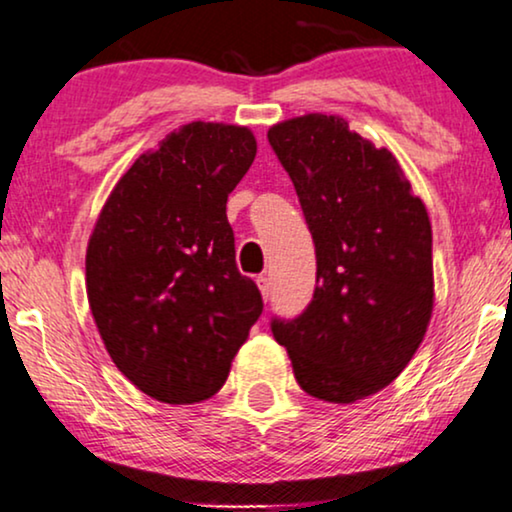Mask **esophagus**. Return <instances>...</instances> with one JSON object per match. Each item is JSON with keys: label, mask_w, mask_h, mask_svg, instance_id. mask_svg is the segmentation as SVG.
<instances>
[{"label": "esophagus", "mask_w": 512, "mask_h": 512, "mask_svg": "<svg viewBox=\"0 0 512 512\" xmlns=\"http://www.w3.org/2000/svg\"><path fill=\"white\" fill-rule=\"evenodd\" d=\"M257 288H260L264 299L271 297V283H269L267 276H257Z\"/></svg>", "instance_id": "1"}]
</instances>
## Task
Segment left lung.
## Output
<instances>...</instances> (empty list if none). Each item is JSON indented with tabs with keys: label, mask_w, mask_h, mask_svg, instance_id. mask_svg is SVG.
Segmentation results:
<instances>
[{
	"label": "left lung",
	"mask_w": 512,
	"mask_h": 512,
	"mask_svg": "<svg viewBox=\"0 0 512 512\" xmlns=\"http://www.w3.org/2000/svg\"><path fill=\"white\" fill-rule=\"evenodd\" d=\"M316 245V290L271 320L297 384L349 405L381 391L424 342L433 313V234L424 201L386 147L349 121L304 114L269 128Z\"/></svg>",
	"instance_id": "left-lung-1"
}]
</instances>
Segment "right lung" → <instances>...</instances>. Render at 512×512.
I'll use <instances>...</instances> for the list:
<instances>
[{
  "instance_id": "add662e5",
  "label": "right lung",
  "mask_w": 512,
  "mask_h": 512,
  "mask_svg": "<svg viewBox=\"0 0 512 512\" xmlns=\"http://www.w3.org/2000/svg\"><path fill=\"white\" fill-rule=\"evenodd\" d=\"M257 154L245 126L192 121L112 189L86 250V292L121 374L168 405L213 398L262 313L236 269L227 199Z\"/></svg>"
}]
</instances>
